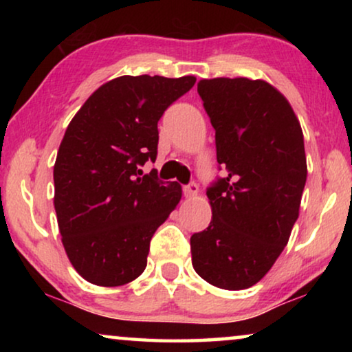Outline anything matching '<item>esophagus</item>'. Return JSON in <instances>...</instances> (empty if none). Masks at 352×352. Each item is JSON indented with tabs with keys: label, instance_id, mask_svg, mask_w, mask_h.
<instances>
[{
	"label": "esophagus",
	"instance_id": "1",
	"mask_svg": "<svg viewBox=\"0 0 352 352\" xmlns=\"http://www.w3.org/2000/svg\"><path fill=\"white\" fill-rule=\"evenodd\" d=\"M199 194V186L195 184V182H190V184L184 186V195L187 199H192V197H195Z\"/></svg>",
	"mask_w": 352,
	"mask_h": 352
}]
</instances>
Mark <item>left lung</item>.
Wrapping results in <instances>:
<instances>
[{
	"instance_id": "1",
	"label": "left lung",
	"mask_w": 352,
	"mask_h": 352,
	"mask_svg": "<svg viewBox=\"0 0 352 352\" xmlns=\"http://www.w3.org/2000/svg\"><path fill=\"white\" fill-rule=\"evenodd\" d=\"M228 175L208 187L211 223L190 237L192 266L211 285L243 290L269 272L300 214L307 166L301 124L264 80L197 85Z\"/></svg>"
}]
</instances>
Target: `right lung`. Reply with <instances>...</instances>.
Segmentation results:
<instances>
[{
  "instance_id": "obj_1",
  "label": "right lung",
  "mask_w": 352,
  "mask_h": 352,
  "mask_svg": "<svg viewBox=\"0 0 352 352\" xmlns=\"http://www.w3.org/2000/svg\"><path fill=\"white\" fill-rule=\"evenodd\" d=\"M195 76L123 75L81 105L54 163V208L65 253L85 280L120 287L147 266L151 239L182 190L139 166L157 158L158 120Z\"/></svg>"
}]
</instances>
